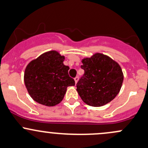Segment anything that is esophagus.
I'll return each instance as SVG.
<instances>
[{
    "label": "esophagus",
    "instance_id": "esophagus-1",
    "mask_svg": "<svg viewBox=\"0 0 148 148\" xmlns=\"http://www.w3.org/2000/svg\"><path fill=\"white\" fill-rule=\"evenodd\" d=\"M78 80H79V77H76L75 78H74V81H75V84L77 83Z\"/></svg>",
    "mask_w": 148,
    "mask_h": 148
}]
</instances>
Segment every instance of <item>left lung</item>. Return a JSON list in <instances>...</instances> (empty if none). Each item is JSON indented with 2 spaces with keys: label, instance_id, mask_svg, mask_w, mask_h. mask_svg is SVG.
Instances as JSON below:
<instances>
[{
  "label": "left lung",
  "instance_id": "8db88e82",
  "mask_svg": "<svg viewBox=\"0 0 148 148\" xmlns=\"http://www.w3.org/2000/svg\"><path fill=\"white\" fill-rule=\"evenodd\" d=\"M84 74L77 84V91L85 103L99 107L111 102L121 90L123 74L119 64L101 53L82 60Z\"/></svg>",
  "mask_w": 148,
  "mask_h": 148
}]
</instances>
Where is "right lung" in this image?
Instances as JSON below:
<instances>
[{
	"label": "right lung",
	"instance_id": "right-lung-1",
	"mask_svg": "<svg viewBox=\"0 0 148 148\" xmlns=\"http://www.w3.org/2000/svg\"><path fill=\"white\" fill-rule=\"evenodd\" d=\"M64 57L57 51H49L31 61L26 66L24 82L35 101L47 106L60 103L66 88L75 82L69 76V67L63 64Z\"/></svg>",
	"mask_w": 148,
	"mask_h": 148
}]
</instances>
